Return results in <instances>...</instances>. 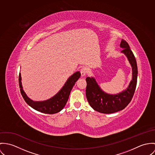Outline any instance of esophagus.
Here are the masks:
<instances>
[{
	"mask_svg": "<svg viewBox=\"0 0 155 155\" xmlns=\"http://www.w3.org/2000/svg\"><path fill=\"white\" fill-rule=\"evenodd\" d=\"M80 72H81L82 77H86V74H87V69H86V68H84V67L82 68L81 70H80Z\"/></svg>",
	"mask_w": 155,
	"mask_h": 155,
	"instance_id": "1",
	"label": "esophagus"
}]
</instances>
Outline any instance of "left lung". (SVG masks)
Segmentation results:
<instances>
[{
  "label": "left lung",
  "mask_w": 155,
  "mask_h": 155,
  "mask_svg": "<svg viewBox=\"0 0 155 155\" xmlns=\"http://www.w3.org/2000/svg\"><path fill=\"white\" fill-rule=\"evenodd\" d=\"M121 53L127 58L132 68V80L128 87L120 93L112 94L102 90L93 77H87L86 97L90 106L102 114H112L124 109L131 102L134 94L137 81V65L136 58L128 43L122 40Z\"/></svg>",
  "instance_id": "obj_1"
}]
</instances>
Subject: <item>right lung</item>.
Instances as JSON below:
<instances>
[{
  "instance_id": "right-lung-1",
  "label": "right lung",
  "mask_w": 155,
  "mask_h": 155,
  "mask_svg": "<svg viewBox=\"0 0 155 155\" xmlns=\"http://www.w3.org/2000/svg\"><path fill=\"white\" fill-rule=\"evenodd\" d=\"M81 76L80 71H77L70 76L61 89L51 98L43 101H35L29 98L23 90L21 82V73L19 74V85L21 93L25 101L30 106L35 110L44 114H53L60 112L67 102L69 94L75 82Z\"/></svg>"
}]
</instances>
